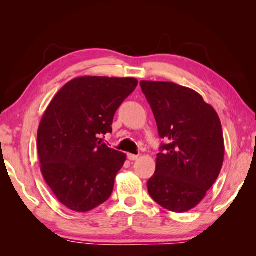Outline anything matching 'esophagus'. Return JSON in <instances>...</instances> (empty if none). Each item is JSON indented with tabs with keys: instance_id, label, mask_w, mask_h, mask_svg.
<instances>
[{
	"instance_id": "1",
	"label": "esophagus",
	"mask_w": 256,
	"mask_h": 256,
	"mask_svg": "<svg viewBox=\"0 0 256 256\" xmlns=\"http://www.w3.org/2000/svg\"><path fill=\"white\" fill-rule=\"evenodd\" d=\"M128 160H131V162H134V160H138V154H128Z\"/></svg>"
}]
</instances>
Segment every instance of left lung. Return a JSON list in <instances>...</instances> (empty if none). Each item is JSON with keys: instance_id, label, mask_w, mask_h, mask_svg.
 <instances>
[{"instance_id": "left-lung-1", "label": "left lung", "mask_w": 256, "mask_h": 256, "mask_svg": "<svg viewBox=\"0 0 256 256\" xmlns=\"http://www.w3.org/2000/svg\"><path fill=\"white\" fill-rule=\"evenodd\" d=\"M140 86L164 140L148 192L164 209L186 212L203 200L222 170L224 144L219 116L186 86L157 81Z\"/></svg>"}]
</instances>
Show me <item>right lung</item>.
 <instances>
[{"label": "right lung", "instance_id": "add662e5", "mask_svg": "<svg viewBox=\"0 0 256 256\" xmlns=\"http://www.w3.org/2000/svg\"><path fill=\"white\" fill-rule=\"evenodd\" d=\"M138 86L134 78L80 76L55 94L40 120V170L58 200L86 212L110 198L126 154L102 144L112 118Z\"/></svg>", "mask_w": 256, "mask_h": 256}]
</instances>
